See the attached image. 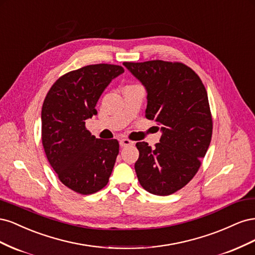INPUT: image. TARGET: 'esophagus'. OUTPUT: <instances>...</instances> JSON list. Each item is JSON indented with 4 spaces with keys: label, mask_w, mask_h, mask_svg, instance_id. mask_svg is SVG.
<instances>
[{
    "label": "esophagus",
    "mask_w": 255,
    "mask_h": 255,
    "mask_svg": "<svg viewBox=\"0 0 255 255\" xmlns=\"http://www.w3.org/2000/svg\"><path fill=\"white\" fill-rule=\"evenodd\" d=\"M132 144H134V141L128 139V138H123V139L120 140L121 146H128V145H132Z\"/></svg>",
    "instance_id": "esophagus-1"
}]
</instances>
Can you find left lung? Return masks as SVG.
Returning <instances> with one entry per match:
<instances>
[{
	"label": "left lung",
	"instance_id": "8db88e82",
	"mask_svg": "<svg viewBox=\"0 0 255 255\" xmlns=\"http://www.w3.org/2000/svg\"><path fill=\"white\" fill-rule=\"evenodd\" d=\"M148 92L145 118L160 126V140L151 148L137 142L135 171L142 188L168 196L191 181L210 146L213 119L199 75L177 61L123 63Z\"/></svg>",
	"mask_w": 255,
	"mask_h": 255
}]
</instances>
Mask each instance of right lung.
Segmentation results:
<instances>
[{
  "label": "right lung",
  "mask_w": 255,
  "mask_h": 255,
  "mask_svg": "<svg viewBox=\"0 0 255 255\" xmlns=\"http://www.w3.org/2000/svg\"><path fill=\"white\" fill-rule=\"evenodd\" d=\"M121 66L89 65L68 72L52 85L41 111V139L45 155L65 186L91 195L109 183L119 153L117 139L96 138L85 120Z\"/></svg>",
  "instance_id": "1"
}]
</instances>
